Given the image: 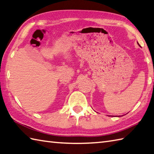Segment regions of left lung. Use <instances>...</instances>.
Wrapping results in <instances>:
<instances>
[{
  "instance_id": "1",
  "label": "left lung",
  "mask_w": 154,
  "mask_h": 154,
  "mask_svg": "<svg viewBox=\"0 0 154 154\" xmlns=\"http://www.w3.org/2000/svg\"><path fill=\"white\" fill-rule=\"evenodd\" d=\"M138 45H139V44H138Z\"/></svg>"
}]
</instances>
